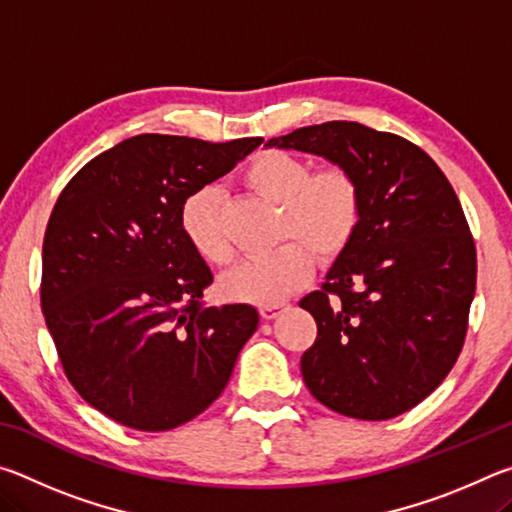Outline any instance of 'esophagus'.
<instances>
[{
  "label": "esophagus",
  "instance_id": "esophagus-1",
  "mask_svg": "<svg viewBox=\"0 0 512 512\" xmlns=\"http://www.w3.org/2000/svg\"><path fill=\"white\" fill-rule=\"evenodd\" d=\"M282 307H284L282 302H277V305H262V307H259V314H262V318L271 320V318L277 316V311H280Z\"/></svg>",
  "mask_w": 512,
  "mask_h": 512
}]
</instances>
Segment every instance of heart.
<instances>
[{
	"mask_svg": "<svg viewBox=\"0 0 512 512\" xmlns=\"http://www.w3.org/2000/svg\"><path fill=\"white\" fill-rule=\"evenodd\" d=\"M255 192L282 205L280 239L289 244L266 255L248 257L221 277L228 300L250 305L277 302L307 284L311 275L309 250L323 262L339 257L361 221V189L343 167L311 173V164L287 151H262L246 167ZM225 196L219 187H201L180 207V228L205 262L225 264L232 246L223 225Z\"/></svg>",
	"mask_w": 512,
	"mask_h": 512,
	"instance_id": "b5f03b06",
	"label": "heart"
}]
</instances>
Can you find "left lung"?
<instances>
[{"label": "left lung", "instance_id": "left-lung-1", "mask_svg": "<svg viewBox=\"0 0 512 512\" xmlns=\"http://www.w3.org/2000/svg\"><path fill=\"white\" fill-rule=\"evenodd\" d=\"M266 146L348 169L361 221L323 289L300 300L318 336L300 370L320 404L388 420L436 391L461 354L476 250L458 196L420 146L357 121H325Z\"/></svg>", "mask_w": 512, "mask_h": 512}]
</instances>
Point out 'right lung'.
Instances as JSON below:
<instances>
[{"instance_id": "1", "label": "right lung", "mask_w": 512, "mask_h": 512, "mask_svg": "<svg viewBox=\"0 0 512 512\" xmlns=\"http://www.w3.org/2000/svg\"><path fill=\"white\" fill-rule=\"evenodd\" d=\"M262 142L135 135L58 196L42 244V314L67 379L110 420L167 431L228 384L259 314L201 300L214 277L183 235L180 207Z\"/></svg>"}]
</instances>
